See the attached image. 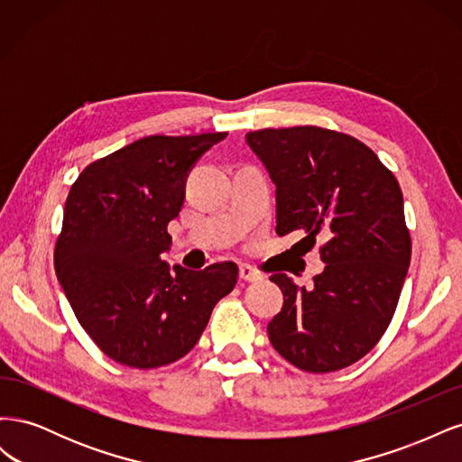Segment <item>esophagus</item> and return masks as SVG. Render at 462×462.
<instances>
[{
	"label": "esophagus",
	"instance_id": "34e87169",
	"mask_svg": "<svg viewBox=\"0 0 462 462\" xmlns=\"http://www.w3.org/2000/svg\"><path fill=\"white\" fill-rule=\"evenodd\" d=\"M239 277L243 279V282L254 283V282H260V279H262V273H260L256 268H253V265L243 263V265H239Z\"/></svg>",
	"mask_w": 462,
	"mask_h": 462
}]
</instances>
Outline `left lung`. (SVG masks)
Here are the masks:
<instances>
[{
    "label": "left lung",
    "mask_w": 462,
    "mask_h": 462,
    "mask_svg": "<svg viewBox=\"0 0 462 462\" xmlns=\"http://www.w3.org/2000/svg\"><path fill=\"white\" fill-rule=\"evenodd\" d=\"M246 144L275 183V233H304L309 250L324 241L326 268L312 289L287 273L270 277L283 292L270 341L304 372L351 366L382 339L409 272L411 233L397 179L355 136L312 125L248 133Z\"/></svg>",
    "instance_id": "left-lung-1"
}]
</instances>
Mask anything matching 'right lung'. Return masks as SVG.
<instances>
[{
  "label": "right lung",
  "mask_w": 462,
  "mask_h": 462,
  "mask_svg": "<svg viewBox=\"0 0 462 462\" xmlns=\"http://www.w3.org/2000/svg\"><path fill=\"white\" fill-rule=\"evenodd\" d=\"M226 136H144L92 162L69 190L55 273L79 324L119 365L146 370L183 358L236 283L233 262L171 272L160 258L189 171Z\"/></svg>",
  "instance_id": "1"
}]
</instances>
